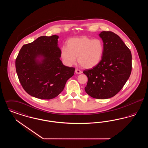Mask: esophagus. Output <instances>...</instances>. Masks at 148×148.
<instances>
[{
    "label": "esophagus",
    "mask_w": 148,
    "mask_h": 148,
    "mask_svg": "<svg viewBox=\"0 0 148 148\" xmlns=\"http://www.w3.org/2000/svg\"><path fill=\"white\" fill-rule=\"evenodd\" d=\"M75 71V73H76V74H81V73H82V71H80V70H79V69H76Z\"/></svg>",
    "instance_id": "1"
}]
</instances>
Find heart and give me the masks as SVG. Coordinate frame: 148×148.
I'll return each mask as SVG.
<instances>
[{"label":"heart","mask_w":148,"mask_h":148,"mask_svg":"<svg viewBox=\"0 0 148 148\" xmlns=\"http://www.w3.org/2000/svg\"><path fill=\"white\" fill-rule=\"evenodd\" d=\"M104 47L100 39H92L86 36L71 38L67 42V47L61 49V57L64 63L71 66L79 64L86 69H91L98 65L104 54Z\"/></svg>","instance_id":"heart-1"}]
</instances>
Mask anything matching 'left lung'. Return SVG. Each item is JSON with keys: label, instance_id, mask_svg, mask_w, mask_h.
I'll return each instance as SVG.
<instances>
[{"label": "left lung", "instance_id": "obj_1", "mask_svg": "<svg viewBox=\"0 0 148 148\" xmlns=\"http://www.w3.org/2000/svg\"><path fill=\"white\" fill-rule=\"evenodd\" d=\"M104 51L98 65L83 71L88 78L85 91L95 99H108L120 91L130 75V50L117 34L103 31L99 34Z\"/></svg>", "mask_w": 148, "mask_h": 148}]
</instances>
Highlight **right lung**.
<instances>
[{
	"instance_id": "obj_1",
	"label": "right lung",
	"mask_w": 148,
	"mask_h": 148,
	"mask_svg": "<svg viewBox=\"0 0 148 148\" xmlns=\"http://www.w3.org/2000/svg\"><path fill=\"white\" fill-rule=\"evenodd\" d=\"M58 35L42 36L24 45L15 60V68L23 88L32 97L51 99L63 90L75 68L64 65ZM42 56L41 61L36 58Z\"/></svg>"
}]
</instances>
